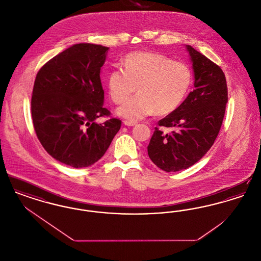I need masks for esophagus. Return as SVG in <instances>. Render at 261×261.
<instances>
[{
    "label": "esophagus",
    "mask_w": 261,
    "mask_h": 261,
    "mask_svg": "<svg viewBox=\"0 0 261 261\" xmlns=\"http://www.w3.org/2000/svg\"><path fill=\"white\" fill-rule=\"evenodd\" d=\"M124 125L126 126H135L136 125V122H133V121H128V120H125Z\"/></svg>",
    "instance_id": "34e87169"
}]
</instances>
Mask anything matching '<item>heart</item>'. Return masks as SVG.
Returning <instances> with one entry per match:
<instances>
[{"instance_id":"1","label":"heart","mask_w":261,"mask_h":261,"mask_svg":"<svg viewBox=\"0 0 261 261\" xmlns=\"http://www.w3.org/2000/svg\"><path fill=\"white\" fill-rule=\"evenodd\" d=\"M192 80V70L185 62L159 53L136 51L126 56L124 69L114 68L109 73L108 90L112 101L121 103L136 88V96L116 110L119 116L134 122L154 112L165 115L176 111Z\"/></svg>"}]
</instances>
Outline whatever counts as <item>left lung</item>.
<instances>
[{"label": "left lung", "mask_w": 261, "mask_h": 261, "mask_svg": "<svg viewBox=\"0 0 261 261\" xmlns=\"http://www.w3.org/2000/svg\"><path fill=\"white\" fill-rule=\"evenodd\" d=\"M185 47L195 89L176 111L159 122L175 130L163 134L155 127L148 146L151 162L166 172L186 169L208 151L221 128L228 101L222 69L192 46Z\"/></svg>", "instance_id": "left-lung-1"}]
</instances>
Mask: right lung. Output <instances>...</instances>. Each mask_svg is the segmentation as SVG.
<instances>
[{
    "label": "right lung",
    "mask_w": 261,
    "mask_h": 261,
    "mask_svg": "<svg viewBox=\"0 0 261 261\" xmlns=\"http://www.w3.org/2000/svg\"><path fill=\"white\" fill-rule=\"evenodd\" d=\"M110 48L75 44L47 62L37 73L31 99L35 132L44 149L65 165L88 167L105 154L121 121L103 107L100 68Z\"/></svg>",
    "instance_id": "add662e5"
}]
</instances>
